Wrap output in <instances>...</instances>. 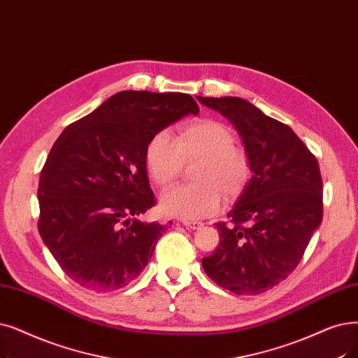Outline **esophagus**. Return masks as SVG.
<instances>
[{
  "label": "esophagus",
  "instance_id": "1",
  "mask_svg": "<svg viewBox=\"0 0 358 358\" xmlns=\"http://www.w3.org/2000/svg\"><path fill=\"white\" fill-rule=\"evenodd\" d=\"M182 225L187 229H199V228L203 227V224L197 222V221H182Z\"/></svg>",
  "mask_w": 358,
  "mask_h": 358
}]
</instances>
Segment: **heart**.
I'll use <instances>...</instances> for the list:
<instances>
[{
	"instance_id": "obj_1",
	"label": "heart",
	"mask_w": 358,
	"mask_h": 358,
	"mask_svg": "<svg viewBox=\"0 0 358 358\" xmlns=\"http://www.w3.org/2000/svg\"><path fill=\"white\" fill-rule=\"evenodd\" d=\"M236 145L225 124L197 120L184 126L178 137L168 130L155 134L145 152L146 169L155 184L165 187L182 171L184 162L200 159L189 185H176L161 194V209L169 216L196 221L220 209L221 194L236 197L252 174L250 161Z\"/></svg>"
}]
</instances>
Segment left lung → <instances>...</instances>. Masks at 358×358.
I'll return each mask as SVG.
<instances>
[{
  "label": "left lung",
  "instance_id": "1",
  "mask_svg": "<svg viewBox=\"0 0 358 358\" xmlns=\"http://www.w3.org/2000/svg\"><path fill=\"white\" fill-rule=\"evenodd\" d=\"M197 99L238 130L253 171L229 224L216 222L220 244L201 259L215 284L237 295L265 292L297 268L323 217L315 155L287 124L237 96Z\"/></svg>",
  "mask_w": 358,
  "mask_h": 358
}]
</instances>
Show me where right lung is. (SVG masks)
Instances as JSON below:
<instances>
[{
	"mask_svg": "<svg viewBox=\"0 0 358 358\" xmlns=\"http://www.w3.org/2000/svg\"><path fill=\"white\" fill-rule=\"evenodd\" d=\"M197 113L187 93L124 90L59 134L39 178L38 229L74 282L114 291L146 268L165 231L137 220L157 205L146 146L169 124Z\"/></svg>",
	"mask_w": 358,
	"mask_h": 358,
	"instance_id": "obj_1",
	"label": "right lung"
}]
</instances>
